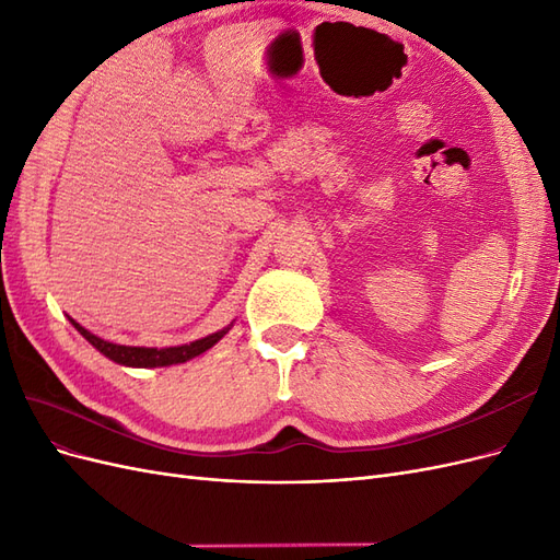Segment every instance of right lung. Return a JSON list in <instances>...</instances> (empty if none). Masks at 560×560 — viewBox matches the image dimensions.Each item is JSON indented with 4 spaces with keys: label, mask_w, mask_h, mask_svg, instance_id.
Listing matches in <instances>:
<instances>
[{
    "label": "right lung",
    "mask_w": 560,
    "mask_h": 560,
    "mask_svg": "<svg viewBox=\"0 0 560 560\" xmlns=\"http://www.w3.org/2000/svg\"><path fill=\"white\" fill-rule=\"evenodd\" d=\"M70 317V315H67ZM70 322L74 325V329L86 338V341L97 350L103 352L105 358H109L116 364H124V366H135V369H156V366H173V364H184L198 354H202L206 350H210L217 341H222V338L229 334V329L233 327V322L229 327L219 329L206 338H198V341L191 343H184V346H173V348H142V346H121V343H112L105 341V338H100L95 334H91L89 329H83L77 319L70 317Z\"/></svg>",
    "instance_id": "add662e5"
}]
</instances>
